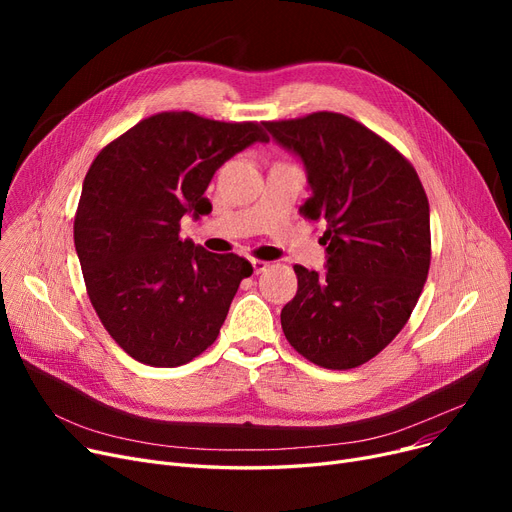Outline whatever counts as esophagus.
<instances>
[{
  "label": "esophagus",
  "instance_id": "34e87169",
  "mask_svg": "<svg viewBox=\"0 0 512 512\" xmlns=\"http://www.w3.org/2000/svg\"><path fill=\"white\" fill-rule=\"evenodd\" d=\"M251 263H253V270H255V274H261V272H265V270H267V267H270V263L263 261V259H251Z\"/></svg>",
  "mask_w": 512,
  "mask_h": 512
}]
</instances>
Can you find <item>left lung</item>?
I'll list each match as a JSON object with an SVG mask.
<instances>
[{
	"label": "left lung",
	"instance_id": "1",
	"mask_svg": "<svg viewBox=\"0 0 512 512\" xmlns=\"http://www.w3.org/2000/svg\"><path fill=\"white\" fill-rule=\"evenodd\" d=\"M307 168V220L326 224L328 272L294 265L299 288L280 313L290 346L326 369H353L409 321L432 261L429 203L411 161L336 112L263 122Z\"/></svg>",
	"mask_w": 512,
	"mask_h": 512
}]
</instances>
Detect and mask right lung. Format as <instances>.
I'll return each mask as SVG.
<instances>
[{
  "label": "right lung",
  "instance_id": "obj_1",
  "mask_svg": "<svg viewBox=\"0 0 512 512\" xmlns=\"http://www.w3.org/2000/svg\"><path fill=\"white\" fill-rule=\"evenodd\" d=\"M255 141H270L257 122L159 112L93 159L74 247L103 328L139 363L178 367L199 357L253 274L245 257L180 238V220L211 211L203 193L215 170Z\"/></svg>",
  "mask_w": 512,
  "mask_h": 512
}]
</instances>
